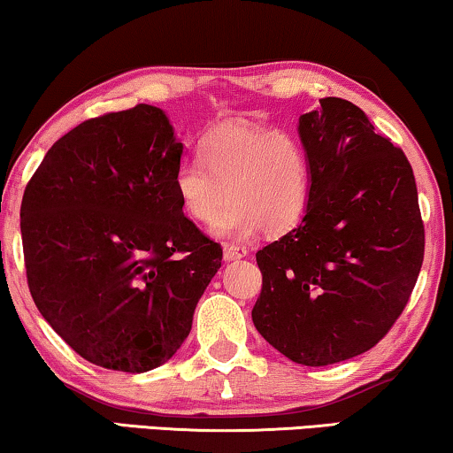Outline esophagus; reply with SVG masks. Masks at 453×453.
Instances as JSON below:
<instances>
[{
  "instance_id": "1",
  "label": "esophagus",
  "mask_w": 453,
  "mask_h": 453,
  "mask_svg": "<svg viewBox=\"0 0 453 453\" xmlns=\"http://www.w3.org/2000/svg\"><path fill=\"white\" fill-rule=\"evenodd\" d=\"M247 253H250V247H245V245L225 243V247H222V256H225V262H234V259H243Z\"/></svg>"
}]
</instances>
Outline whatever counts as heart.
Wrapping results in <instances>:
<instances>
[{"instance_id":"1","label":"heart","mask_w":453,"mask_h":453,"mask_svg":"<svg viewBox=\"0 0 453 453\" xmlns=\"http://www.w3.org/2000/svg\"><path fill=\"white\" fill-rule=\"evenodd\" d=\"M179 206L214 233L247 239L265 228L296 226L311 196V163L305 144L288 132L226 123L200 142V157H185L173 175Z\"/></svg>"}]
</instances>
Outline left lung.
Wrapping results in <instances>:
<instances>
[{
	"instance_id": "1",
	"label": "left lung",
	"mask_w": 453,
	"mask_h": 453,
	"mask_svg": "<svg viewBox=\"0 0 453 453\" xmlns=\"http://www.w3.org/2000/svg\"><path fill=\"white\" fill-rule=\"evenodd\" d=\"M299 117L311 163L301 225L256 253L251 318L290 361L324 367L363 355L404 311L425 256L412 166L357 104L327 96Z\"/></svg>"
}]
</instances>
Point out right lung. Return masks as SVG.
Masks as SVG:
<instances>
[{
	"instance_id": "add662e5",
	"label": "right lung",
	"mask_w": 453,
	"mask_h": 453,
	"mask_svg": "<svg viewBox=\"0 0 453 453\" xmlns=\"http://www.w3.org/2000/svg\"><path fill=\"white\" fill-rule=\"evenodd\" d=\"M181 154L163 109L135 104L67 132L24 189L35 305L98 367L144 373L169 361L220 268L222 247L173 189Z\"/></svg>"
}]
</instances>
